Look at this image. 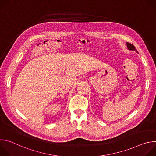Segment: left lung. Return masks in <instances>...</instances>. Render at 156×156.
Returning a JSON list of instances; mask_svg holds the SVG:
<instances>
[{"label":"left lung","instance_id":"8db88e82","mask_svg":"<svg viewBox=\"0 0 156 156\" xmlns=\"http://www.w3.org/2000/svg\"><path fill=\"white\" fill-rule=\"evenodd\" d=\"M126 46H127V48L129 50H131V51H135L136 52H137V50L136 49V48L133 46V44L129 43V42H126Z\"/></svg>","mask_w":156,"mask_h":156}]
</instances>
